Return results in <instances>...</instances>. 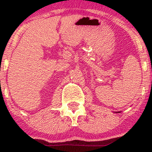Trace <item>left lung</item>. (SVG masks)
<instances>
[{"mask_svg": "<svg viewBox=\"0 0 152 152\" xmlns=\"http://www.w3.org/2000/svg\"><path fill=\"white\" fill-rule=\"evenodd\" d=\"M116 113H120V111H118V112H116Z\"/></svg>", "mask_w": 152, "mask_h": 152, "instance_id": "obj_1", "label": "left lung"}]
</instances>
